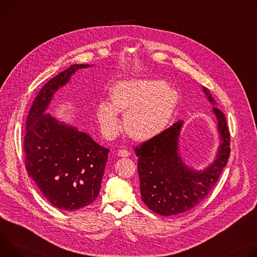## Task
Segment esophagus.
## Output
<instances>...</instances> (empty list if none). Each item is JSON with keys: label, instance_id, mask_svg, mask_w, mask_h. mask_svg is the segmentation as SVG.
I'll return each mask as SVG.
<instances>
[{"label": "esophagus", "instance_id": "34e87169", "mask_svg": "<svg viewBox=\"0 0 257 257\" xmlns=\"http://www.w3.org/2000/svg\"><path fill=\"white\" fill-rule=\"evenodd\" d=\"M118 156L122 157V158H127L130 156V152H128L127 150H120L118 152Z\"/></svg>", "mask_w": 257, "mask_h": 257}]
</instances>
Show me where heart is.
Returning a JSON list of instances; mask_svg holds the SVG:
<instances>
[{"label":"heart","instance_id":"heart-1","mask_svg":"<svg viewBox=\"0 0 257 257\" xmlns=\"http://www.w3.org/2000/svg\"><path fill=\"white\" fill-rule=\"evenodd\" d=\"M111 102L102 100L95 107V118L104 137L114 138L123 126L136 140H149L167 127L179 101L176 89L162 80L133 79L115 84L109 91Z\"/></svg>","mask_w":257,"mask_h":257}]
</instances>
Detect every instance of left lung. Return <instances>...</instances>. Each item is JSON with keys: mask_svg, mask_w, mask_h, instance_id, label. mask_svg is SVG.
<instances>
[{"mask_svg": "<svg viewBox=\"0 0 257 257\" xmlns=\"http://www.w3.org/2000/svg\"><path fill=\"white\" fill-rule=\"evenodd\" d=\"M203 92L211 104L209 90ZM216 118L219 144L215 160L205 169L189 168L179 153V136L183 121L174 123L156 137L134 149L138 157V176L143 202L158 214L169 216L193 208L211 191L230 157V132L224 113L212 107Z\"/></svg>", "mask_w": 257, "mask_h": 257, "instance_id": "left-lung-1", "label": "left lung"}]
</instances>
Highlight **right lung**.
Listing matches in <instances>:
<instances>
[{"mask_svg": "<svg viewBox=\"0 0 257 257\" xmlns=\"http://www.w3.org/2000/svg\"><path fill=\"white\" fill-rule=\"evenodd\" d=\"M87 64L71 65L47 82L26 120L25 168L46 199L62 210H76L98 196L109 150L88 134L47 113L54 93Z\"/></svg>", "mask_w": 257, "mask_h": 257, "instance_id": "obj_1", "label": "right lung"}]
</instances>
